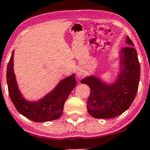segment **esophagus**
Returning <instances> with one entry per match:
<instances>
[{"mask_svg": "<svg viewBox=\"0 0 150 150\" xmlns=\"http://www.w3.org/2000/svg\"><path fill=\"white\" fill-rule=\"evenodd\" d=\"M76 75L77 77H82L83 75V71L81 70H78L76 72Z\"/></svg>", "mask_w": 150, "mask_h": 150, "instance_id": "1", "label": "esophagus"}]
</instances>
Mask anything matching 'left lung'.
I'll use <instances>...</instances> for the list:
<instances>
[{
    "instance_id": "1",
    "label": "left lung",
    "mask_w": 150,
    "mask_h": 150,
    "mask_svg": "<svg viewBox=\"0 0 150 150\" xmlns=\"http://www.w3.org/2000/svg\"><path fill=\"white\" fill-rule=\"evenodd\" d=\"M129 44L119 51V73L111 83L104 82L99 77L91 75L82 79L91 89L87 100L89 114L96 118H111L125 112L132 104L138 89L140 65L137 51L128 37Z\"/></svg>"
}]
</instances>
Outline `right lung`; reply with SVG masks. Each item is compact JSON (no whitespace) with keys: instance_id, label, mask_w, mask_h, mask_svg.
I'll return each mask as SVG.
<instances>
[{"instance_id":"right-lung-1","label":"right lung","mask_w":150,"mask_h":150,"mask_svg":"<svg viewBox=\"0 0 150 150\" xmlns=\"http://www.w3.org/2000/svg\"><path fill=\"white\" fill-rule=\"evenodd\" d=\"M14 50L7 67V84L11 101L18 112L34 122L56 120L61 116L63 106L70 92L76 86L74 73L60 81L44 97L37 101L26 99L19 89L14 73Z\"/></svg>"}]
</instances>
